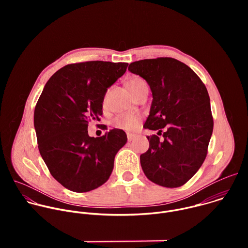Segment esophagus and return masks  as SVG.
<instances>
[{
	"instance_id": "esophagus-1",
	"label": "esophagus",
	"mask_w": 248,
	"mask_h": 248,
	"mask_svg": "<svg viewBox=\"0 0 248 248\" xmlns=\"http://www.w3.org/2000/svg\"><path fill=\"white\" fill-rule=\"evenodd\" d=\"M134 138H135V135H132V134H127V139H128V141H132Z\"/></svg>"
}]
</instances>
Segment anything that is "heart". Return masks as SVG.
<instances>
[{
	"instance_id": "b5f03b06",
	"label": "heart",
	"mask_w": 248,
	"mask_h": 248,
	"mask_svg": "<svg viewBox=\"0 0 248 248\" xmlns=\"http://www.w3.org/2000/svg\"><path fill=\"white\" fill-rule=\"evenodd\" d=\"M130 91L135 95L138 91H140L143 87L148 86L147 82L140 77H132L127 83ZM141 118L138 115H131V114H122L119 115L115 120H114V124L115 126L128 130V131H133L138 128L139 124H140Z\"/></svg>"
}]
</instances>
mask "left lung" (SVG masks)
<instances>
[{"label": "left lung", "instance_id": "obj_1", "mask_svg": "<svg viewBox=\"0 0 248 248\" xmlns=\"http://www.w3.org/2000/svg\"><path fill=\"white\" fill-rule=\"evenodd\" d=\"M128 70L151 88L153 101L144 127L158 130L157 135L147 136L149 149L140 155L141 167L156 185L182 186L208 153L214 122L207 88L188 65L172 58L137 61Z\"/></svg>", "mask_w": 248, "mask_h": 248}]
</instances>
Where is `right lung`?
Returning a JSON list of instances; mask_svg holds the SVG:
<instances>
[{
	"label": "right lung",
	"instance_id": "right-lung-1",
	"mask_svg": "<svg viewBox=\"0 0 248 248\" xmlns=\"http://www.w3.org/2000/svg\"><path fill=\"white\" fill-rule=\"evenodd\" d=\"M127 62L90 61L66 64L46 83L34 110L39 152L53 178L75 192L104 185L114 169L126 134L114 128L100 137L88 135V124L102 116L108 88Z\"/></svg>",
	"mask_w": 248,
	"mask_h": 248
}]
</instances>
